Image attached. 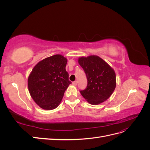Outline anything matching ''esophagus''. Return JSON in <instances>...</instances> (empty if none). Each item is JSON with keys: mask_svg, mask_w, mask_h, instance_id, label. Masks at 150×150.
<instances>
[{"mask_svg": "<svg viewBox=\"0 0 150 150\" xmlns=\"http://www.w3.org/2000/svg\"><path fill=\"white\" fill-rule=\"evenodd\" d=\"M72 85L74 86H76L77 85V81H74V82H72Z\"/></svg>", "mask_w": 150, "mask_h": 150, "instance_id": "1", "label": "esophagus"}]
</instances>
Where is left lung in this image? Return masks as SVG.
I'll list each match as a JSON object with an SVG mask.
<instances>
[{"label":"left lung","instance_id":"1","mask_svg":"<svg viewBox=\"0 0 150 150\" xmlns=\"http://www.w3.org/2000/svg\"><path fill=\"white\" fill-rule=\"evenodd\" d=\"M78 63L83 67L88 79L87 87L80 91L81 95L93 105L106 101L116 88L114 69L103 59L95 55L80 57Z\"/></svg>","mask_w":150,"mask_h":150}]
</instances>
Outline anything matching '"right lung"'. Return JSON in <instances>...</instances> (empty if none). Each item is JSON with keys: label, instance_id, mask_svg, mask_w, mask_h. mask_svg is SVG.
<instances>
[{"label": "right lung", "instance_id": "add662e5", "mask_svg": "<svg viewBox=\"0 0 150 150\" xmlns=\"http://www.w3.org/2000/svg\"><path fill=\"white\" fill-rule=\"evenodd\" d=\"M67 59L56 54L39 61L28 77L31 98L43 110H52L61 102L65 91L71 82L66 70Z\"/></svg>", "mask_w": 150, "mask_h": 150}]
</instances>
